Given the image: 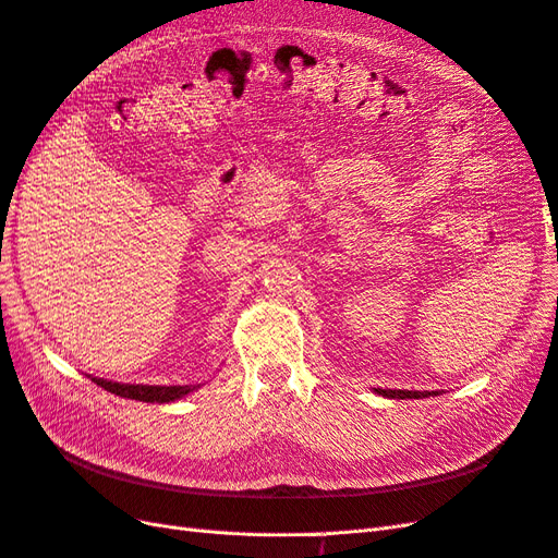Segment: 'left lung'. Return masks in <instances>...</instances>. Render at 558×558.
Instances as JSON below:
<instances>
[{
    "instance_id": "8db88e82",
    "label": "left lung",
    "mask_w": 558,
    "mask_h": 558,
    "mask_svg": "<svg viewBox=\"0 0 558 558\" xmlns=\"http://www.w3.org/2000/svg\"><path fill=\"white\" fill-rule=\"evenodd\" d=\"M377 396H384V398H391V400H408V398H430V396H437V391H393V388H375Z\"/></svg>"
}]
</instances>
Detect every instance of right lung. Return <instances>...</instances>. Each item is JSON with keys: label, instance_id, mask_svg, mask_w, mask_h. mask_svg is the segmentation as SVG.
Segmentation results:
<instances>
[{"label": "right lung", "instance_id": "right-lung-1", "mask_svg": "<svg viewBox=\"0 0 558 558\" xmlns=\"http://www.w3.org/2000/svg\"><path fill=\"white\" fill-rule=\"evenodd\" d=\"M90 377V375H88ZM97 386H102L105 391L130 398V400H140V402H174L181 400L189 393H193L199 386H148V384H121V381H109L102 377H90Z\"/></svg>", "mask_w": 558, "mask_h": 558}]
</instances>
